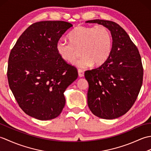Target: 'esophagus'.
<instances>
[{"label":"esophagus","instance_id":"34e87169","mask_svg":"<svg viewBox=\"0 0 151 151\" xmlns=\"http://www.w3.org/2000/svg\"><path fill=\"white\" fill-rule=\"evenodd\" d=\"M78 76L80 77H82L84 75V70H82V69H78Z\"/></svg>","mask_w":151,"mask_h":151}]
</instances>
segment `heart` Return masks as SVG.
<instances>
[{
    "instance_id": "obj_1",
    "label": "heart",
    "mask_w": 151,
    "mask_h": 151,
    "mask_svg": "<svg viewBox=\"0 0 151 151\" xmlns=\"http://www.w3.org/2000/svg\"><path fill=\"white\" fill-rule=\"evenodd\" d=\"M67 38L69 42L62 40L57 41V52L67 63L73 62L81 52L82 56L75 63L79 67L84 68L92 64L101 66L111 54L113 38L110 31L103 25H80L70 32Z\"/></svg>"
}]
</instances>
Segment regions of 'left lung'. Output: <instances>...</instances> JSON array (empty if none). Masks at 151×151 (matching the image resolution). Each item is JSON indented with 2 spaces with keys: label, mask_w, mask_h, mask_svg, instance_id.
<instances>
[{
  "label": "left lung",
  "mask_w": 151,
  "mask_h": 151,
  "mask_svg": "<svg viewBox=\"0 0 151 151\" xmlns=\"http://www.w3.org/2000/svg\"><path fill=\"white\" fill-rule=\"evenodd\" d=\"M86 22L103 25L110 30L113 38L106 62L84 73L89 84V108L100 118L119 117L132 108L142 88L143 68L139 50L116 22L100 19Z\"/></svg>",
  "instance_id": "obj_1"
}]
</instances>
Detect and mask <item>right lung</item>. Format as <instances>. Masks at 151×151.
<instances>
[{
	"mask_svg": "<svg viewBox=\"0 0 151 151\" xmlns=\"http://www.w3.org/2000/svg\"><path fill=\"white\" fill-rule=\"evenodd\" d=\"M72 27L62 21L35 22L9 54V88L22 111L37 119L58 116L65 104L63 93L78 77L76 67L61 58L56 49L57 41Z\"/></svg>",
	"mask_w": 151,
	"mask_h": 151,
	"instance_id": "obj_1",
	"label": "right lung"
}]
</instances>
